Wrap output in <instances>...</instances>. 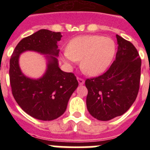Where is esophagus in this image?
<instances>
[{"label":"esophagus","instance_id":"obj_1","mask_svg":"<svg viewBox=\"0 0 150 150\" xmlns=\"http://www.w3.org/2000/svg\"><path fill=\"white\" fill-rule=\"evenodd\" d=\"M77 80H78V83H79V85H83V84H84L85 80L83 79V78L79 77V76H78V77H77Z\"/></svg>","mask_w":150,"mask_h":150}]
</instances>
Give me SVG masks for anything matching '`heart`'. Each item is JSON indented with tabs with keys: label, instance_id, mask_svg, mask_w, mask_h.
<instances>
[{
	"label": "heart",
	"instance_id": "b5f03b06",
	"mask_svg": "<svg viewBox=\"0 0 150 150\" xmlns=\"http://www.w3.org/2000/svg\"><path fill=\"white\" fill-rule=\"evenodd\" d=\"M115 52L116 43L112 38L100 35L79 36L69 42L63 59L67 63L80 60L82 70L94 76L108 67Z\"/></svg>",
	"mask_w": 150,
	"mask_h": 150
}]
</instances>
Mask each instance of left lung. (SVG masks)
<instances>
[{
	"label": "left lung",
	"instance_id": "8db88e82",
	"mask_svg": "<svg viewBox=\"0 0 150 150\" xmlns=\"http://www.w3.org/2000/svg\"><path fill=\"white\" fill-rule=\"evenodd\" d=\"M118 50L110 68L86 79L87 109L94 118L108 121L122 116L133 104L140 88L141 59L130 41L116 34Z\"/></svg>",
	"mask_w": 150,
	"mask_h": 150
}]
</instances>
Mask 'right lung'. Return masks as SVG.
<instances>
[{
  "label": "right lung",
  "mask_w": 150,
  "mask_h": 150,
  "mask_svg": "<svg viewBox=\"0 0 150 150\" xmlns=\"http://www.w3.org/2000/svg\"><path fill=\"white\" fill-rule=\"evenodd\" d=\"M62 37L60 32L41 29L23 38L10 58L9 74L12 94L26 113L40 120L50 121L62 116L78 86L76 76L62 71L55 57L59 55L57 42ZM28 50L50 55L47 70L40 79H30L21 71L18 57Z\"/></svg>",
  "instance_id": "obj_1"
}]
</instances>
